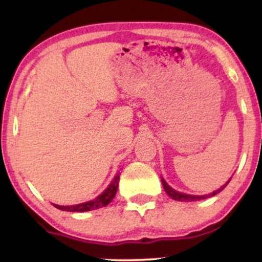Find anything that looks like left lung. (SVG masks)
<instances>
[{"label": "left lung", "mask_w": 262, "mask_h": 262, "mask_svg": "<svg viewBox=\"0 0 262 262\" xmlns=\"http://www.w3.org/2000/svg\"><path fill=\"white\" fill-rule=\"evenodd\" d=\"M229 181H230V180H229ZM229 181L225 183L224 186H222L221 188L217 189V191L212 192V193H209V194H203V196H192V194H186V193H181V192L175 191V189H173L172 187H170V186L166 183V181H165V180L161 177V182H162V186H164L165 192H166V193L169 194V196L172 198V200L180 201V202H192V201H201V200H206V198H208V197L215 196V194L219 193V192L223 191L225 186L229 183Z\"/></svg>", "instance_id": "1"}]
</instances>
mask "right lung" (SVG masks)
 Returning a JSON list of instances; mask_svg holds the SVG:
<instances>
[{"instance_id":"right-lung-1","label":"right lung","mask_w":262,"mask_h":262,"mask_svg":"<svg viewBox=\"0 0 262 262\" xmlns=\"http://www.w3.org/2000/svg\"><path fill=\"white\" fill-rule=\"evenodd\" d=\"M118 183H119V173L118 175H116V177L113 179V181L110 183V186L102 192V194H100L97 198H95V200L89 201V202H85V203L75 204V206H59V204H54V207H56L58 209L66 210V212H89V210H92V209L102 208V207H106L112 202V200L117 193Z\"/></svg>"}]
</instances>
